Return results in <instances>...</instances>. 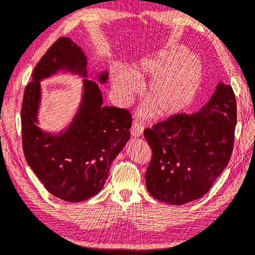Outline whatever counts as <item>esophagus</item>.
Masks as SVG:
<instances>
[{"mask_svg":"<svg viewBox=\"0 0 255 255\" xmlns=\"http://www.w3.org/2000/svg\"><path fill=\"white\" fill-rule=\"evenodd\" d=\"M143 131V127L141 126V124H139L138 122H134L131 126L130 132L133 137H140Z\"/></svg>","mask_w":255,"mask_h":255,"instance_id":"34e87169","label":"esophagus"}]
</instances>
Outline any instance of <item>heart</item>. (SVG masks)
<instances>
[{
    "label": "heart",
    "instance_id": "heart-1",
    "mask_svg": "<svg viewBox=\"0 0 255 255\" xmlns=\"http://www.w3.org/2000/svg\"><path fill=\"white\" fill-rule=\"evenodd\" d=\"M203 67L200 59L184 48L173 46L163 49L133 65L131 75L124 68L114 74V88L123 106L130 103L140 92L139 84L148 83L144 97L160 117H172L190 106L200 88ZM150 106L142 114L151 115Z\"/></svg>",
    "mask_w": 255,
    "mask_h": 255
}]
</instances>
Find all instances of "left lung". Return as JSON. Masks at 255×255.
Listing matches in <instances>:
<instances>
[{
  "mask_svg": "<svg viewBox=\"0 0 255 255\" xmlns=\"http://www.w3.org/2000/svg\"><path fill=\"white\" fill-rule=\"evenodd\" d=\"M237 125V101L220 83L196 114H178L146 128L152 158L146 187L157 200L180 206L203 197L230 160Z\"/></svg>",
  "mask_w": 255,
  "mask_h": 255,
  "instance_id": "left-lung-1",
  "label": "left lung"
}]
</instances>
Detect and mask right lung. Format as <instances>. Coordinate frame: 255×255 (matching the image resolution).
Listing matches in <instances>:
<instances>
[{"instance_id":"1","label":"right lung","mask_w":255,"mask_h":255,"mask_svg":"<svg viewBox=\"0 0 255 255\" xmlns=\"http://www.w3.org/2000/svg\"><path fill=\"white\" fill-rule=\"evenodd\" d=\"M87 58L69 37H61L39 59L24 91L21 109L22 144L28 166L54 197L79 202L104 188L109 168L129 138L128 109L103 106L97 83L84 79L81 107L65 132L49 134L37 127L39 81L58 71L87 76ZM108 73L99 74L101 83Z\"/></svg>"}]
</instances>
